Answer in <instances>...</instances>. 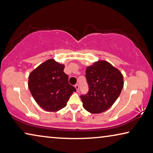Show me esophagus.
<instances>
[{
    "label": "esophagus",
    "instance_id": "1",
    "mask_svg": "<svg viewBox=\"0 0 153 153\" xmlns=\"http://www.w3.org/2000/svg\"><path fill=\"white\" fill-rule=\"evenodd\" d=\"M75 88H76V91H79V85H78V84H76V85H75Z\"/></svg>",
    "mask_w": 153,
    "mask_h": 153
}]
</instances>
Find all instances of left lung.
Here are the masks:
<instances>
[{"label":"left lung","instance_id":"obj_1","mask_svg":"<svg viewBox=\"0 0 153 153\" xmlns=\"http://www.w3.org/2000/svg\"><path fill=\"white\" fill-rule=\"evenodd\" d=\"M86 77L89 90L80 98L84 108L92 114L108 110L119 97L124 85L121 72L105 60L87 67Z\"/></svg>","mask_w":153,"mask_h":153}]
</instances>
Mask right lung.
<instances>
[{"mask_svg":"<svg viewBox=\"0 0 153 153\" xmlns=\"http://www.w3.org/2000/svg\"><path fill=\"white\" fill-rule=\"evenodd\" d=\"M65 65L54 59L43 62L30 73L28 88L36 102L48 111H56L67 105L74 86L69 84Z\"/></svg>","mask_w":153,"mask_h":153,"instance_id":"obj_1","label":"right lung"}]
</instances>
